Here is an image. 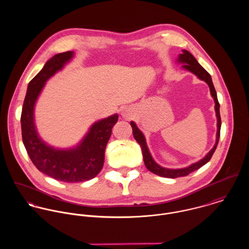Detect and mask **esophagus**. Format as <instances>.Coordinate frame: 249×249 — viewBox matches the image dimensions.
I'll list each match as a JSON object with an SVG mask.
<instances>
[{"mask_svg":"<svg viewBox=\"0 0 249 249\" xmlns=\"http://www.w3.org/2000/svg\"><path fill=\"white\" fill-rule=\"evenodd\" d=\"M122 115H123V117H128L129 116V112H128V110H123L122 111Z\"/></svg>","mask_w":249,"mask_h":249,"instance_id":"1","label":"esophagus"}]
</instances>
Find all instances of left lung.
<instances>
[{
	"mask_svg": "<svg viewBox=\"0 0 249 249\" xmlns=\"http://www.w3.org/2000/svg\"><path fill=\"white\" fill-rule=\"evenodd\" d=\"M179 63H183L184 65L182 66L184 69L188 70V71L195 73L199 79L201 80H204L210 87V92H211V95L213 98V101H214V109H215V115H216V119H217V123H216V125H217V131H216V141L215 143L213 145V148L207 153V155L202 158L200 161L195 163V164H192L191 166L187 167V168H184V169H177V170H172V169H166V168H163L161 166H159L154 160L153 158L151 157V154L146 146V142H145V139H144V136L142 134V132L140 131V129L137 127L136 124L134 122H131L130 123V125L132 126V130H133V136L135 138V140L137 141V142L141 145V148H142V158H143V162H144V165L146 167V169L153 173L154 175H157L159 177H162V178H182V177H186L188 176L189 174L198 170L199 168H201L202 166H204L206 163H208L210 161V159L212 158L213 156V152L217 146V142L219 140V135H220V126H221V120H220V114H219V104H218V101H217V97H216V92H215V89L213 87V81H212V77L210 75V73L208 71H206L198 62L197 60L194 57V55L189 53L188 51L186 50H183V53L179 54L178 59Z\"/></svg>",
	"mask_w": 249,
	"mask_h": 249,
	"instance_id": "1",
	"label": "left lung"
}]
</instances>
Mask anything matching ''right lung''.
<instances>
[{
	"label": "right lung",
	"instance_id": "1",
	"mask_svg": "<svg viewBox=\"0 0 249 249\" xmlns=\"http://www.w3.org/2000/svg\"><path fill=\"white\" fill-rule=\"evenodd\" d=\"M73 56V52L53 55L30 81L21 114L22 138L27 152L37 170L63 182H82L98 176L105 163V150L118 115L95 123L80 143L70 149H56L43 142L35 124V105L45 82L60 71Z\"/></svg>",
	"mask_w": 249,
	"mask_h": 249
}]
</instances>
